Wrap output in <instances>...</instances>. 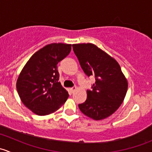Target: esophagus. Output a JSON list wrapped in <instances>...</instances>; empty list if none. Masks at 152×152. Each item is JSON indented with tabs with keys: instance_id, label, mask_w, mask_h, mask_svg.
Returning <instances> with one entry per match:
<instances>
[{
	"instance_id": "34e87169",
	"label": "esophagus",
	"mask_w": 152,
	"mask_h": 152,
	"mask_svg": "<svg viewBox=\"0 0 152 152\" xmlns=\"http://www.w3.org/2000/svg\"><path fill=\"white\" fill-rule=\"evenodd\" d=\"M76 90V87H71V88H70V92H71V93H73V92H74Z\"/></svg>"
}]
</instances>
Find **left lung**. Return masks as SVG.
Segmentation results:
<instances>
[{"instance_id": "8db88e82", "label": "left lung", "mask_w": 152, "mask_h": 152, "mask_svg": "<svg viewBox=\"0 0 152 152\" xmlns=\"http://www.w3.org/2000/svg\"><path fill=\"white\" fill-rule=\"evenodd\" d=\"M73 49L82 70L96 82L79 108L83 114L96 121L107 118L121 105L128 82L117 61L96 45L73 44Z\"/></svg>"}]
</instances>
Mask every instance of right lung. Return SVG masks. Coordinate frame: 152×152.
I'll return each mask as SVG.
<instances>
[{
	"label": "right lung",
	"instance_id": "obj_1",
	"mask_svg": "<svg viewBox=\"0 0 152 152\" xmlns=\"http://www.w3.org/2000/svg\"><path fill=\"white\" fill-rule=\"evenodd\" d=\"M70 50V44H49L34 53L21 70L17 90L23 104L35 114L53 113L66 102L69 94L59 82L57 64Z\"/></svg>",
	"mask_w": 152,
	"mask_h": 152
}]
</instances>
